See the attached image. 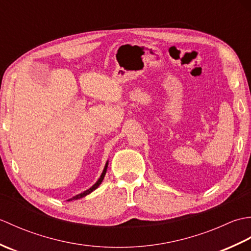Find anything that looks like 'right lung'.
I'll return each instance as SVG.
<instances>
[{
	"mask_svg": "<svg viewBox=\"0 0 251 251\" xmlns=\"http://www.w3.org/2000/svg\"><path fill=\"white\" fill-rule=\"evenodd\" d=\"M108 162H106V164H105V166H104V169H103V172H102V174H101V176H100V178L98 179V181L97 182H96L92 188H89L88 190H86V191H84L83 193H81V194H77V195H75V196H73L72 199H70L69 201H72V200H77V199H82V197H84V196H86V195H88L89 193H92L93 191H95L96 189L98 188V186L100 185V183L102 182V180H103V178H104V176H105V173H106V169H108Z\"/></svg>",
	"mask_w": 251,
	"mask_h": 251,
	"instance_id": "obj_1",
	"label": "right lung"
}]
</instances>
